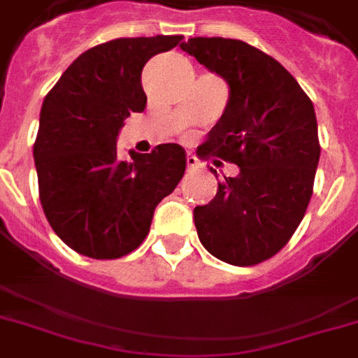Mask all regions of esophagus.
Wrapping results in <instances>:
<instances>
[{
  "mask_svg": "<svg viewBox=\"0 0 358 358\" xmlns=\"http://www.w3.org/2000/svg\"><path fill=\"white\" fill-rule=\"evenodd\" d=\"M199 167H201L199 157L193 156V154H187V171H196Z\"/></svg>",
  "mask_w": 358,
  "mask_h": 358,
  "instance_id": "34e87169",
  "label": "esophagus"
}]
</instances>
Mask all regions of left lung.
<instances>
[{
	"instance_id": "1",
	"label": "left lung",
	"mask_w": 358,
	"mask_h": 358,
	"mask_svg": "<svg viewBox=\"0 0 358 358\" xmlns=\"http://www.w3.org/2000/svg\"><path fill=\"white\" fill-rule=\"evenodd\" d=\"M180 48L230 89L199 152L239 167L193 210L196 234L219 260L255 266L277 255L305 217L322 152L314 106L282 64L247 42L195 36Z\"/></svg>"
}]
</instances>
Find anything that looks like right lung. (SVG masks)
<instances>
[{
  "instance_id": "obj_1",
  "label": "right lung",
  "mask_w": 358,
  "mask_h": 358,
  "mask_svg": "<svg viewBox=\"0 0 358 358\" xmlns=\"http://www.w3.org/2000/svg\"><path fill=\"white\" fill-rule=\"evenodd\" d=\"M182 35L115 38L87 50L44 98L33 157L38 195L53 232L96 260L126 256L143 243L154 210L185 173L176 143L150 154H117V135L145 111L143 66Z\"/></svg>"
}]
</instances>
